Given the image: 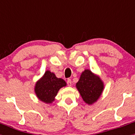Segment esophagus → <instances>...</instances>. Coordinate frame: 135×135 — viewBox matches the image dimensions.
I'll return each mask as SVG.
<instances>
[{"mask_svg":"<svg viewBox=\"0 0 135 135\" xmlns=\"http://www.w3.org/2000/svg\"><path fill=\"white\" fill-rule=\"evenodd\" d=\"M67 84H68V85L69 86H70L71 85V80L70 79H68L67 80Z\"/></svg>","mask_w":135,"mask_h":135,"instance_id":"esophagus-1","label":"esophagus"}]
</instances>
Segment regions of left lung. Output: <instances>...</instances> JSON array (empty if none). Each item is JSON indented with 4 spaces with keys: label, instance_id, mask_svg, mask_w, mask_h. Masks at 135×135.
<instances>
[{
    "label": "left lung",
    "instance_id": "8db88e82",
    "mask_svg": "<svg viewBox=\"0 0 135 135\" xmlns=\"http://www.w3.org/2000/svg\"><path fill=\"white\" fill-rule=\"evenodd\" d=\"M76 87L86 103L93 104L99 98L103 91V84L98 76L90 70H86L81 74Z\"/></svg>",
    "mask_w": 135,
    "mask_h": 135
}]
</instances>
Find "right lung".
<instances>
[{
  "label": "right lung",
  "instance_id": "add662e5",
  "mask_svg": "<svg viewBox=\"0 0 135 135\" xmlns=\"http://www.w3.org/2000/svg\"><path fill=\"white\" fill-rule=\"evenodd\" d=\"M66 86V82L61 78H57L50 71H46L43 77L36 84L35 92L37 97L42 101L46 103H52L57 92L63 86Z\"/></svg>",
  "mask_w": 135,
  "mask_h": 135
}]
</instances>
